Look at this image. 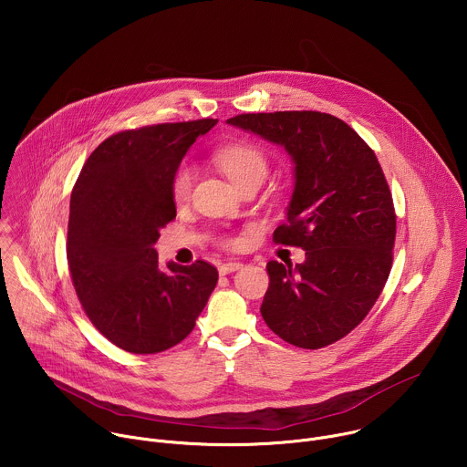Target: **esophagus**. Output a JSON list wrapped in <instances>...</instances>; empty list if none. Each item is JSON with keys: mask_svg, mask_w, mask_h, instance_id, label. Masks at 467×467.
<instances>
[{"mask_svg": "<svg viewBox=\"0 0 467 467\" xmlns=\"http://www.w3.org/2000/svg\"><path fill=\"white\" fill-rule=\"evenodd\" d=\"M242 262H236V260H231V262H225V264H220V274L222 275H229V274H233V272H236V270H240L242 268Z\"/></svg>", "mask_w": 467, "mask_h": 467, "instance_id": "1", "label": "esophagus"}]
</instances>
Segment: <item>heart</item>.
Listing matches in <instances>:
<instances>
[{
  "label": "heart",
  "mask_w": 467,
  "mask_h": 467,
  "mask_svg": "<svg viewBox=\"0 0 467 467\" xmlns=\"http://www.w3.org/2000/svg\"><path fill=\"white\" fill-rule=\"evenodd\" d=\"M216 162L236 188L253 181L262 182L265 175H268V168H270L265 153L258 146L249 142H238V144L222 148L216 153ZM192 181H193L192 168L188 164H181L175 170L171 179V195L175 202H184V199L190 195ZM227 244L234 245L233 240H229Z\"/></svg>",
  "instance_id": "obj_1"
}]
</instances>
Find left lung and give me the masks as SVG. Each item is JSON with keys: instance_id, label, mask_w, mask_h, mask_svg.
I'll return each instance as SVG.
<instances>
[{"instance_id": "left-lung-1", "label": "left lung", "mask_w": 467, "mask_h": 467, "mask_svg": "<svg viewBox=\"0 0 467 467\" xmlns=\"http://www.w3.org/2000/svg\"><path fill=\"white\" fill-rule=\"evenodd\" d=\"M227 123L283 146L296 164L274 240L305 249V262H268L260 314L296 348L335 344L368 316L391 270L395 211L382 168L346 121L325 112L238 114Z\"/></svg>"}]
</instances>
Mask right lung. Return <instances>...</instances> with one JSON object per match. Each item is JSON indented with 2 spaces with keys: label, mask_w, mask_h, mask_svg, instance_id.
<instances>
[{
  "label": "right lung",
  "mask_w": 467,
  "mask_h": 467,
  "mask_svg": "<svg viewBox=\"0 0 467 467\" xmlns=\"http://www.w3.org/2000/svg\"><path fill=\"white\" fill-rule=\"evenodd\" d=\"M216 123L203 118L116 132L76 181L66 242L72 283L92 325L123 351L153 355L182 342L218 283L205 260L161 268L155 249L175 218L173 173Z\"/></svg>",
  "instance_id": "right-lung-1"
}]
</instances>
